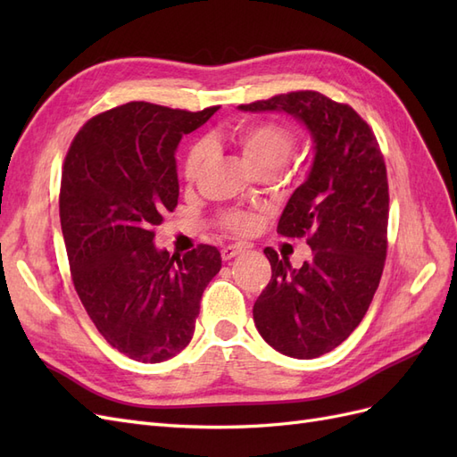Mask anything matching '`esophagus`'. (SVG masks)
Wrapping results in <instances>:
<instances>
[{
  "mask_svg": "<svg viewBox=\"0 0 457 457\" xmlns=\"http://www.w3.org/2000/svg\"><path fill=\"white\" fill-rule=\"evenodd\" d=\"M247 250V245H244V244H238V245H227V247H223V250H220V257H223V261H230L232 257H237V255H240L242 252H245Z\"/></svg>",
  "mask_w": 457,
  "mask_h": 457,
  "instance_id": "34e87169",
  "label": "esophagus"
}]
</instances>
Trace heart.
Listing matches in <instances>:
<instances>
[{
    "label": "heart",
    "mask_w": 457,
    "mask_h": 457,
    "mask_svg": "<svg viewBox=\"0 0 457 457\" xmlns=\"http://www.w3.org/2000/svg\"><path fill=\"white\" fill-rule=\"evenodd\" d=\"M234 143L253 171H278L292 154L294 135L278 123H255L234 133ZM205 160L207 146L204 143H196L188 150L185 160V177L188 183H195L200 177ZM225 225L234 232H245L252 228L253 217L250 213L232 212L225 215Z\"/></svg>",
    "instance_id": "heart-1"
}]
</instances>
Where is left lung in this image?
Segmentation results:
<instances>
[{
    "instance_id": "left-lung-1",
    "label": "left lung",
    "mask_w": 457,
    "mask_h": 457,
    "mask_svg": "<svg viewBox=\"0 0 457 457\" xmlns=\"http://www.w3.org/2000/svg\"><path fill=\"white\" fill-rule=\"evenodd\" d=\"M238 110L294 116L312 143L309 175L278 220L284 237H307L312 257L294 269L267 247L272 278L253 305L261 337L309 361L353 334L379 286L389 220L385 162L368 123L318 91L276 95Z\"/></svg>"
}]
</instances>
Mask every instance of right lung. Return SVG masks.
Masks as SVG:
<instances>
[{"label":"right lung","instance_id":"right-lung-1","mask_svg":"<svg viewBox=\"0 0 457 457\" xmlns=\"http://www.w3.org/2000/svg\"><path fill=\"white\" fill-rule=\"evenodd\" d=\"M215 112L128 103L91 118L64 160L61 227L74 287L101 336L137 362L187 347L220 270L213 245L170 255L154 244L179 198L177 146Z\"/></svg>","mask_w":457,"mask_h":457}]
</instances>
